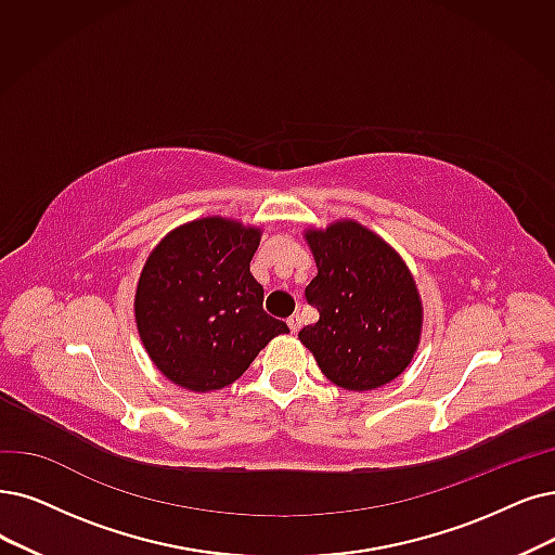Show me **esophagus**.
Returning a JSON list of instances; mask_svg holds the SVG:
<instances>
[{
	"mask_svg": "<svg viewBox=\"0 0 555 555\" xmlns=\"http://www.w3.org/2000/svg\"><path fill=\"white\" fill-rule=\"evenodd\" d=\"M286 325H289V330H292V335H296V332L300 330V317H298V314L289 317V319H286Z\"/></svg>",
	"mask_w": 555,
	"mask_h": 555,
	"instance_id": "34e87169",
	"label": "esophagus"
}]
</instances>
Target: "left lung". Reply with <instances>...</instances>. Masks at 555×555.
<instances>
[{"label":"left lung","mask_w":555,"mask_h":555,"mask_svg":"<svg viewBox=\"0 0 555 555\" xmlns=\"http://www.w3.org/2000/svg\"><path fill=\"white\" fill-rule=\"evenodd\" d=\"M317 278L305 296L319 321L298 332L330 383L378 389L401 375L418 348L424 305L403 257L352 218L307 228Z\"/></svg>","instance_id":"obj_1"}]
</instances>
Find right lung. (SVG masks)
<instances>
[{
	"instance_id": "right-lung-1",
	"label": "right lung",
	"mask_w": 555,
	"mask_h": 555,
	"mask_svg": "<svg viewBox=\"0 0 555 555\" xmlns=\"http://www.w3.org/2000/svg\"><path fill=\"white\" fill-rule=\"evenodd\" d=\"M259 241L257 225L205 216L170 230L147 255L134 296L137 330L172 385L223 389L289 332L261 307L263 286L250 273Z\"/></svg>"
}]
</instances>
